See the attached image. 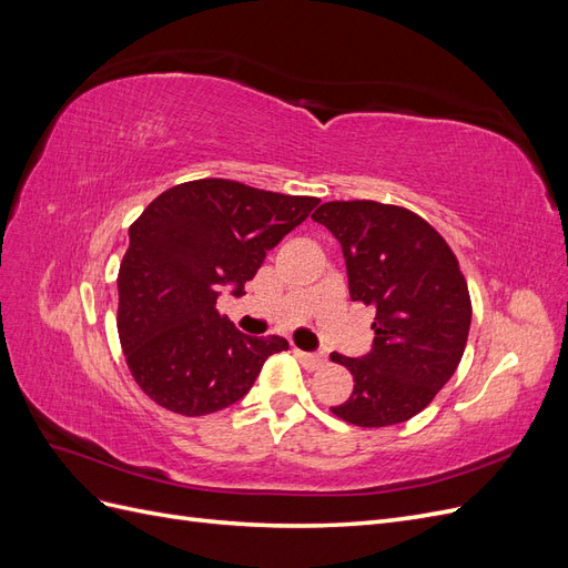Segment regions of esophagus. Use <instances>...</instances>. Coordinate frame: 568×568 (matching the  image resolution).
<instances>
[{
    "label": "esophagus",
    "mask_w": 568,
    "mask_h": 568,
    "mask_svg": "<svg viewBox=\"0 0 568 568\" xmlns=\"http://www.w3.org/2000/svg\"><path fill=\"white\" fill-rule=\"evenodd\" d=\"M294 353H296V357L301 359L305 369H320V367H324V365H326V357H324V355H317V353H305V351H298V348H296Z\"/></svg>",
    "instance_id": "1"
}]
</instances>
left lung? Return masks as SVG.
I'll use <instances>...</instances> for the list:
<instances>
[{
    "mask_svg": "<svg viewBox=\"0 0 568 568\" xmlns=\"http://www.w3.org/2000/svg\"><path fill=\"white\" fill-rule=\"evenodd\" d=\"M343 248L351 301L374 311V346L332 355L353 393L332 407L343 422L379 428L407 422L450 382L467 346L471 298L445 239L403 205L329 201L313 213Z\"/></svg>",
    "mask_w": 568,
    "mask_h": 568,
    "instance_id": "1",
    "label": "left lung"
}]
</instances>
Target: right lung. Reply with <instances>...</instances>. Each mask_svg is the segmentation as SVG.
<instances>
[{
	"mask_svg": "<svg viewBox=\"0 0 568 568\" xmlns=\"http://www.w3.org/2000/svg\"><path fill=\"white\" fill-rule=\"evenodd\" d=\"M315 196L265 192L234 180L168 189L132 222L118 272V336L153 403L201 417L242 400L282 336H246L220 317V286L234 296L265 253L298 227Z\"/></svg>",
	"mask_w": 568,
	"mask_h": 568,
	"instance_id": "1",
	"label": "right lung"
}]
</instances>
